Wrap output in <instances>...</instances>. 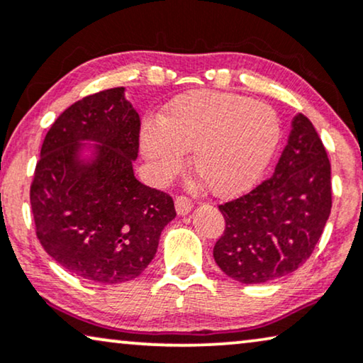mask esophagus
I'll use <instances>...</instances> for the list:
<instances>
[{
	"label": "esophagus",
	"mask_w": 363,
	"mask_h": 363,
	"mask_svg": "<svg viewBox=\"0 0 363 363\" xmlns=\"http://www.w3.org/2000/svg\"><path fill=\"white\" fill-rule=\"evenodd\" d=\"M192 208V202L189 201L186 196H177L176 197V212L179 216H187Z\"/></svg>",
	"instance_id": "esophagus-1"
}]
</instances>
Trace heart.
<instances>
[{
	"label": "heart",
	"mask_w": 363,
	"mask_h": 363,
	"mask_svg": "<svg viewBox=\"0 0 363 363\" xmlns=\"http://www.w3.org/2000/svg\"><path fill=\"white\" fill-rule=\"evenodd\" d=\"M281 140V123L272 106L218 90L177 96L160 121L141 128V150L160 179L181 169L186 151L212 194L233 197L264 174Z\"/></svg>",
	"instance_id": "heart-1"
}]
</instances>
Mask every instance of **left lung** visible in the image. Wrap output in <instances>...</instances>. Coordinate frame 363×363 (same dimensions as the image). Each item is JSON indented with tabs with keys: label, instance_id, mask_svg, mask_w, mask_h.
<instances>
[{
	"label": "left lung",
	"instance_id": "8db88e82",
	"mask_svg": "<svg viewBox=\"0 0 363 363\" xmlns=\"http://www.w3.org/2000/svg\"><path fill=\"white\" fill-rule=\"evenodd\" d=\"M333 207L330 162L313 123L298 113L273 176L220 208L225 230L213 259L227 277L259 284L286 277L314 252Z\"/></svg>",
	"mask_w": 363,
	"mask_h": 363
}]
</instances>
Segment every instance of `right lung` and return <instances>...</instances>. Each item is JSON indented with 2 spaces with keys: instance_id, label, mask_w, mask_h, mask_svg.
I'll list each match as a JSON object with an SVG mask.
<instances>
[{
  "instance_id": "right-lung-1",
  "label": "right lung",
  "mask_w": 363,
  "mask_h": 363,
  "mask_svg": "<svg viewBox=\"0 0 363 363\" xmlns=\"http://www.w3.org/2000/svg\"><path fill=\"white\" fill-rule=\"evenodd\" d=\"M140 126L125 86H116L70 105L40 147L30 184L35 235L60 267L86 281L140 277L176 217L171 196L135 177Z\"/></svg>"
}]
</instances>
